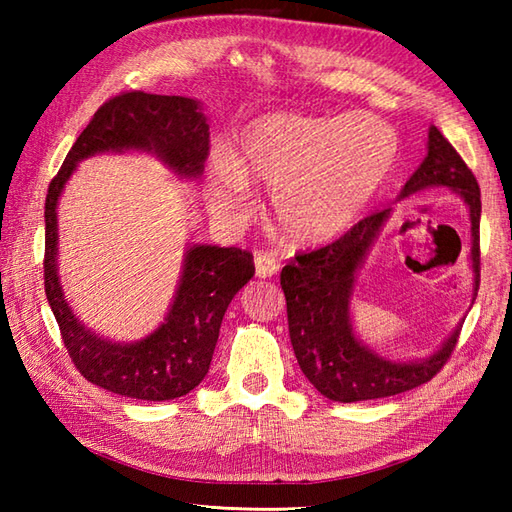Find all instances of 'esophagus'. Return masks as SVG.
Masks as SVG:
<instances>
[{
  "label": "esophagus",
  "instance_id": "esophagus-1",
  "mask_svg": "<svg viewBox=\"0 0 512 512\" xmlns=\"http://www.w3.org/2000/svg\"><path fill=\"white\" fill-rule=\"evenodd\" d=\"M277 273H279V262H277L275 257H270L266 253H257L255 255V275L257 277L266 279V277H273Z\"/></svg>",
  "mask_w": 512,
  "mask_h": 512
}]
</instances>
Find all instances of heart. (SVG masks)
I'll list each match as a JSON object with an SVG mask.
<instances>
[{
    "label": "heart",
    "instance_id": "obj_1",
    "mask_svg": "<svg viewBox=\"0 0 512 512\" xmlns=\"http://www.w3.org/2000/svg\"><path fill=\"white\" fill-rule=\"evenodd\" d=\"M396 134L363 112L341 118L279 112L237 136L231 156L206 171V202L239 222L253 209L250 184H268L275 226L297 244H321L347 231L385 182Z\"/></svg>",
    "mask_w": 512,
    "mask_h": 512
}]
</instances>
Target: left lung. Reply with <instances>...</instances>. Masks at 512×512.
Here are the masks:
<instances>
[{
	"mask_svg": "<svg viewBox=\"0 0 512 512\" xmlns=\"http://www.w3.org/2000/svg\"><path fill=\"white\" fill-rule=\"evenodd\" d=\"M449 187L469 206L473 299L480 288V184L438 127H429L427 158L413 171L400 198ZM391 209L374 213L336 242L295 255L281 270V290L288 306V330L301 372L325 398L336 402L376 400L429 383L455 350L462 323L436 354L420 361H389L358 339L350 319L354 275L363 266Z\"/></svg>",
	"mask_w": 512,
	"mask_h": 512,
	"instance_id": "obj_1",
	"label": "left lung"
}]
</instances>
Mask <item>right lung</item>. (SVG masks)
<instances>
[{"mask_svg": "<svg viewBox=\"0 0 512 512\" xmlns=\"http://www.w3.org/2000/svg\"><path fill=\"white\" fill-rule=\"evenodd\" d=\"M147 151L180 178H200L209 158V123L187 96L123 92L96 110L65 156L46 195V297L61 339L83 378L112 394L136 400H173L202 383L228 303L255 275L242 248L193 244L165 321L136 343H114L76 319L57 273V204L81 160L105 151Z\"/></svg>", "mask_w": 512, "mask_h": 512, "instance_id": "obj_1", "label": "right lung"}]
</instances>
